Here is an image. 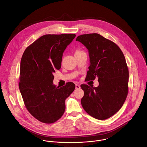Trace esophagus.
<instances>
[{"label":"esophagus","mask_w":147,"mask_h":147,"mask_svg":"<svg viewBox=\"0 0 147 147\" xmlns=\"http://www.w3.org/2000/svg\"><path fill=\"white\" fill-rule=\"evenodd\" d=\"M80 88V86L79 85H78V84L76 85V89H79Z\"/></svg>","instance_id":"1"}]
</instances>
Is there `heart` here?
I'll return each instance as SVG.
<instances>
[{"mask_svg": "<svg viewBox=\"0 0 147 147\" xmlns=\"http://www.w3.org/2000/svg\"><path fill=\"white\" fill-rule=\"evenodd\" d=\"M83 51H82V50H80V49H78L77 50L76 52H75V54H74V55H78V54H79V53H82V52H83Z\"/></svg>", "mask_w": 147, "mask_h": 147, "instance_id": "obj_1", "label": "heart"}]
</instances>
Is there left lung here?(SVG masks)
I'll return each instance as SVG.
<instances>
[{
	"label": "left lung",
	"instance_id": "1",
	"mask_svg": "<svg viewBox=\"0 0 147 147\" xmlns=\"http://www.w3.org/2000/svg\"><path fill=\"white\" fill-rule=\"evenodd\" d=\"M77 41L88 49L90 65L86 80L98 78V87L81 85V104L89 115L104 120L112 116L123 105L128 94L129 72L126 59L119 46L98 34L79 36Z\"/></svg>",
	"mask_w": 147,
	"mask_h": 147
}]
</instances>
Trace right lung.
Here are the masks:
<instances>
[{
  "mask_svg": "<svg viewBox=\"0 0 147 147\" xmlns=\"http://www.w3.org/2000/svg\"><path fill=\"white\" fill-rule=\"evenodd\" d=\"M75 34L45 35L28 46L21 58L19 89L31 115L45 123L60 119L65 100L75 89L72 82L56 87L53 73L61 67L63 53Z\"/></svg>",
  "mask_w": 147,
  "mask_h": 147,
  "instance_id": "obj_1",
  "label": "right lung"
}]
</instances>
